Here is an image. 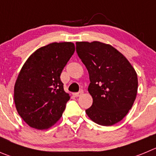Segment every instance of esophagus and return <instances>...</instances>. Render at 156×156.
Segmentation results:
<instances>
[{
    "label": "esophagus",
    "instance_id": "34e87169",
    "mask_svg": "<svg viewBox=\"0 0 156 156\" xmlns=\"http://www.w3.org/2000/svg\"><path fill=\"white\" fill-rule=\"evenodd\" d=\"M83 94V91L82 90H81V91H79V92H76V93H73V95L75 96V97H79L80 95H81V94Z\"/></svg>",
    "mask_w": 156,
    "mask_h": 156
}]
</instances>
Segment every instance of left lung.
<instances>
[{
	"label": "left lung",
	"mask_w": 156,
	"mask_h": 156,
	"mask_svg": "<svg viewBox=\"0 0 156 156\" xmlns=\"http://www.w3.org/2000/svg\"><path fill=\"white\" fill-rule=\"evenodd\" d=\"M76 51L89 74L92 105L85 110L91 120L110 126L124 119L138 90L136 71L112 45L100 41L76 42Z\"/></svg>",
	"instance_id": "8db88e82"
}]
</instances>
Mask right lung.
Returning <instances> with one entry per match:
<instances>
[{
  "mask_svg": "<svg viewBox=\"0 0 156 156\" xmlns=\"http://www.w3.org/2000/svg\"><path fill=\"white\" fill-rule=\"evenodd\" d=\"M75 50L71 42H54L36 50L23 65L14 99L19 115L30 127L48 129L62 116L70 96L60 76Z\"/></svg>",
  "mask_w": 156,
  "mask_h": 156,
  "instance_id": "right-lung-1",
  "label": "right lung"
}]
</instances>
